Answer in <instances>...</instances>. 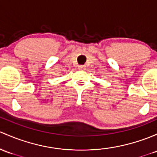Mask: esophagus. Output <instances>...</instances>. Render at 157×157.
Wrapping results in <instances>:
<instances>
[{"mask_svg":"<svg viewBox=\"0 0 157 157\" xmlns=\"http://www.w3.org/2000/svg\"><path fill=\"white\" fill-rule=\"evenodd\" d=\"M79 68H80V69H84V68H85V66H83V65H80V66H79Z\"/></svg>","mask_w":157,"mask_h":157,"instance_id":"obj_1","label":"esophagus"}]
</instances>
